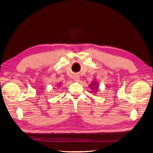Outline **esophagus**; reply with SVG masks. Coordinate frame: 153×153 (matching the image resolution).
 I'll return each instance as SVG.
<instances>
[{"instance_id":"esophagus-1","label":"esophagus","mask_w":153,"mask_h":153,"mask_svg":"<svg viewBox=\"0 0 153 153\" xmlns=\"http://www.w3.org/2000/svg\"><path fill=\"white\" fill-rule=\"evenodd\" d=\"M74 79H75V81L76 82H79L80 80V77L79 75L76 74V75H74Z\"/></svg>"}]
</instances>
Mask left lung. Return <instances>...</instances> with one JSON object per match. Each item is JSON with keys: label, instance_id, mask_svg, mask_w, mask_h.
<instances>
[{"label": "left lung", "instance_id": "obj_1", "mask_svg": "<svg viewBox=\"0 0 153 153\" xmlns=\"http://www.w3.org/2000/svg\"><path fill=\"white\" fill-rule=\"evenodd\" d=\"M89 87L92 90V91L94 92V93H96V92H97L98 91V83H97V82L96 81H92V84H90Z\"/></svg>", "mask_w": 153, "mask_h": 153}]
</instances>
